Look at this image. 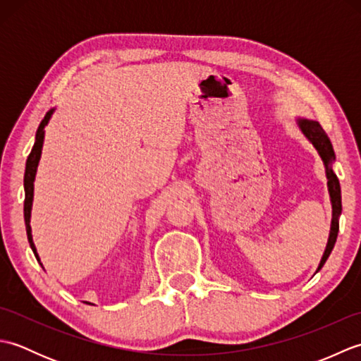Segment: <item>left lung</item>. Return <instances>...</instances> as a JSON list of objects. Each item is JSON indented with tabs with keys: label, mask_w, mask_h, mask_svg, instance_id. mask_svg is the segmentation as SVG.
Here are the masks:
<instances>
[{
	"label": "left lung",
	"mask_w": 361,
	"mask_h": 361,
	"mask_svg": "<svg viewBox=\"0 0 361 361\" xmlns=\"http://www.w3.org/2000/svg\"><path fill=\"white\" fill-rule=\"evenodd\" d=\"M298 126L301 128V132L304 136L313 144L319 153L321 159H323L324 167H326V176H327V188H329V195H331V202H332V225H331V234H329V240L326 245L324 255L321 257V262L318 265L319 271L323 265L326 264L327 257L331 256V252L334 250V245L336 242V235H338V229H340V214H341V188H340V181L336 178L335 172L332 171V163L335 161V152L332 147V142L329 140L327 133L323 130V127L319 126V122L317 121H310V119H301L299 118Z\"/></svg>",
	"instance_id": "left-lung-1"
}]
</instances>
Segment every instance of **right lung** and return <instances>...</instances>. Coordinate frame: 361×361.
<instances>
[{"instance_id":"obj_1","label":"right lung","mask_w":361,"mask_h":361,"mask_svg":"<svg viewBox=\"0 0 361 361\" xmlns=\"http://www.w3.org/2000/svg\"><path fill=\"white\" fill-rule=\"evenodd\" d=\"M54 109L46 113V116L40 122V126L37 128L35 133V142L34 147L30 150L27 161H26V171H25V224H26V233H27V240L30 243V248H32L34 255L38 262H40V257L37 255L35 245L32 240V233H30V209H32V200H34V180L38 167V161L42 157V149H43V140H44V127L48 126V122L52 116ZM42 265V264H40Z\"/></svg>"}]
</instances>
